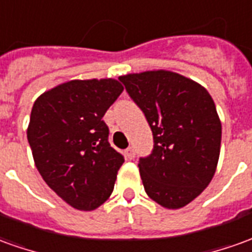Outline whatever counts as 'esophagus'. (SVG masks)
Wrapping results in <instances>:
<instances>
[{"mask_svg": "<svg viewBox=\"0 0 252 252\" xmlns=\"http://www.w3.org/2000/svg\"><path fill=\"white\" fill-rule=\"evenodd\" d=\"M126 157L128 159H133V158H135V150H133V147H128V149H126Z\"/></svg>", "mask_w": 252, "mask_h": 252, "instance_id": "34e87169", "label": "esophagus"}]
</instances>
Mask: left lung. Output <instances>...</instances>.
Masks as SVG:
<instances>
[{
  "label": "left lung",
  "mask_w": 252,
  "mask_h": 252,
  "mask_svg": "<svg viewBox=\"0 0 252 252\" xmlns=\"http://www.w3.org/2000/svg\"><path fill=\"white\" fill-rule=\"evenodd\" d=\"M119 79L153 131V153L138 163L144 191L162 207H184L203 192L217 168L221 121L212 95L163 69Z\"/></svg>",
  "instance_id": "left-lung-1"
}]
</instances>
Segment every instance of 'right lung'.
Segmentation results:
<instances>
[{
    "mask_svg": "<svg viewBox=\"0 0 252 252\" xmlns=\"http://www.w3.org/2000/svg\"><path fill=\"white\" fill-rule=\"evenodd\" d=\"M124 87L116 79L71 80L38 96L27 139L35 166L60 198L91 212L110 196L124 157L102 120Z\"/></svg>",
    "mask_w": 252,
    "mask_h": 252,
    "instance_id": "obj_1",
    "label": "right lung"
}]
</instances>
